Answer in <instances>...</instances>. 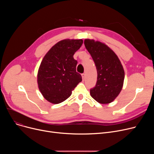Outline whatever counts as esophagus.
I'll return each mask as SVG.
<instances>
[{"instance_id": "1", "label": "esophagus", "mask_w": 154, "mask_h": 154, "mask_svg": "<svg viewBox=\"0 0 154 154\" xmlns=\"http://www.w3.org/2000/svg\"><path fill=\"white\" fill-rule=\"evenodd\" d=\"M82 79H85V74H82Z\"/></svg>"}]
</instances>
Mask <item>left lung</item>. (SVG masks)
Here are the masks:
<instances>
[{
	"instance_id": "1",
	"label": "left lung",
	"mask_w": 154,
	"mask_h": 154,
	"mask_svg": "<svg viewBox=\"0 0 154 154\" xmlns=\"http://www.w3.org/2000/svg\"><path fill=\"white\" fill-rule=\"evenodd\" d=\"M84 45L97 71V80L90 94L100 103H110L122 89L125 77L122 65L116 53L106 44L94 39H85Z\"/></svg>"
}]
</instances>
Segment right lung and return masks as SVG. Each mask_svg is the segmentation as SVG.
<instances>
[{"label":"right lung","instance_id":"obj_1","mask_svg":"<svg viewBox=\"0 0 154 154\" xmlns=\"http://www.w3.org/2000/svg\"><path fill=\"white\" fill-rule=\"evenodd\" d=\"M82 44V39L62 40L44 57L38 70L37 84L47 101L57 104L66 100L82 81L81 75L76 72L77 61L73 56Z\"/></svg>","mask_w":154,"mask_h":154}]
</instances>
